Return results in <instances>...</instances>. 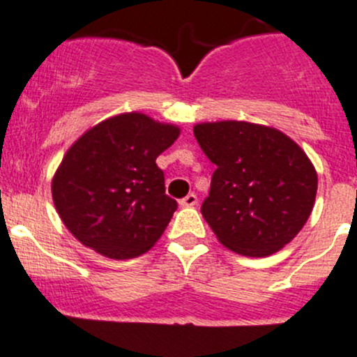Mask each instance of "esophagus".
<instances>
[{
    "instance_id": "esophagus-1",
    "label": "esophagus",
    "mask_w": 357,
    "mask_h": 357,
    "mask_svg": "<svg viewBox=\"0 0 357 357\" xmlns=\"http://www.w3.org/2000/svg\"><path fill=\"white\" fill-rule=\"evenodd\" d=\"M195 204H197V195L195 194H188L186 197H183L181 201H179V206H181V208H194Z\"/></svg>"
}]
</instances>
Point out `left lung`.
<instances>
[{
    "label": "left lung",
    "instance_id": "left-lung-1",
    "mask_svg": "<svg viewBox=\"0 0 357 357\" xmlns=\"http://www.w3.org/2000/svg\"><path fill=\"white\" fill-rule=\"evenodd\" d=\"M194 135L216 165L201 213L218 241L246 257L291 243L317 195L306 153L284 132L248 121L199 123Z\"/></svg>",
    "mask_w": 357,
    "mask_h": 357
}]
</instances>
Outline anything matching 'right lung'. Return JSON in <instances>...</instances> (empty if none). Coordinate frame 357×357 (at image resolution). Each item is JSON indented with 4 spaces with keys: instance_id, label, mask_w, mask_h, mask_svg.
Segmentation results:
<instances>
[{
    "instance_id": "right-lung-1",
    "label": "right lung",
    "mask_w": 357,
    "mask_h": 357,
    "mask_svg": "<svg viewBox=\"0 0 357 357\" xmlns=\"http://www.w3.org/2000/svg\"><path fill=\"white\" fill-rule=\"evenodd\" d=\"M178 137V126L142 112L112 116L82 133L51 185L56 211L73 238L118 261L146 254L178 208L156 165Z\"/></svg>"
}]
</instances>
